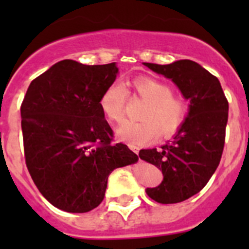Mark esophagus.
Returning a JSON list of instances; mask_svg holds the SVG:
<instances>
[{
    "label": "esophagus",
    "mask_w": 249,
    "mask_h": 249,
    "mask_svg": "<svg viewBox=\"0 0 249 249\" xmlns=\"http://www.w3.org/2000/svg\"><path fill=\"white\" fill-rule=\"evenodd\" d=\"M129 148H130V149H131V150H134V152L136 153L137 155H139V152H140V150H139V148H137V145H135V144H132V143H130V144H129Z\"/></svg>",
    "instance_id": "1"
}]
</instances>
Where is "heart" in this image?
Here are the masks:
<instances>
[{
	"label": "heart",
	"instance_id": "heart-1",
	"mask_svg": "<svg viewBox=\"0 0 249 249\" xmlns=\"http://www.w3.org/2000/svg\"><path fill=\"white\" fill-rule=\"evenodd\" d=\"M131 87L134 96L144 102L139 115L141 122L120 125L117 129L118 139L144 145L154 142L158 135L169 139L182 129L190 113L187 97L175 95L171 85L154 78H135ZM127 99L129 92L123 83L114 82L107 87L100 106L109 122H123Z\"/></svg>",
	"mask_w": 249,
	"mask_h": 249
}]
</instances>
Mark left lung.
Returning <instances> with one entry per match:
<instances>
[{
    "label": "left lung",
    "mask_w": 249,
    "mask_h": 249,
    "mask_svg": "<svg viewBox=\"0 0 249 249\" xmlns=\"http://www.w3.org/2000/svg\"><path fill=\"white\" fill-rule=\"evenodd\" d=\"M177 84L190 100V113L172 141L157 149H142L140 158L164 175L161 184L148 188L159 203H177L197 194L207 184L222 159L229 104L219 80L192 60L170 65L144 62Z\"/></svg>",
    "instance_id": "8db88e82"
}]
</instances>
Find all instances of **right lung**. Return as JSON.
Returning <instances> with one entry per match:
<instances>
[{
  "instance_id": "right-lung-1",
  "label": "right lung",
  "mask_w": 249,
  "mask_h": 249,
  "mask_svg": "<svg viewBox=\"0 0 249 249\" xmlns=\"http://www.w3.org/2000/svg\"><path fill=\"white\" fill-rule=\"evenodd\" d=\"M115 62L62 60L35 78L22 100L25 162L41 194L55 207L84 213L102 202L109 173L137 162L113 142L100 99L117 78Z\"/></svg>"
}]
</instances>
